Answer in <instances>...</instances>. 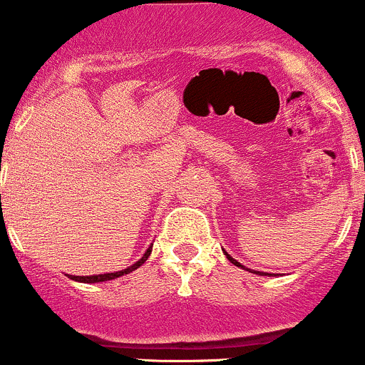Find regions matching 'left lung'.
Returning <instances> with one entry per match:
<instances>
[{
  "instance_id": "obj_1",
  "label": "left lung",
  "mask_w": 365,
  "mask_h": 365,
  "mask_svg": "<svg viewBox=\"0 0 365 365\" xmlns=\"http://www.w3.org/2000/svg\"><path fill=\"white\" fill-rule=\"evenodd\" d=\"M223 254H225V255H227V259H229V261H230V262H232V264H236V266H241V264H240V262H237V261H236V259H232V257H230V255H229V254H227V252H223ZM241 268H243V266H241ZM254 273H257V275H266V273H261V272H254Z\"/></svg>"
}]
</instances>
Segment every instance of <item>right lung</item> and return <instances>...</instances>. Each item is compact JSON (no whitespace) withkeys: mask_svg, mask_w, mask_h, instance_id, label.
Wrapping results in <instances>:
<instances>
[{"mask_svg":"<svg viewBox=\"0 0 365 365\" xmlns=\"http://www.w3.org/2000/svg\"><path fill=\"white\" fill-rule=\"evenodd\" d=\"M150 252H153V247H149V248H147V252H145V254H143V257L140 259V261H136L135 264H133V266H128V268H125V269H120V272H115V273H103V275H90V277H74V275H71V279H72V280H78V282H85V284H93V282H106V280H113V279H118V277H122V275H128V273L135 272L136 268H140V266H142L143 262H145L147 259H149Z\"/></svg>","mask_w":365,"mask_h":365,"instance_id":"right-lung-1","label":"right lung"}]
</instances>
